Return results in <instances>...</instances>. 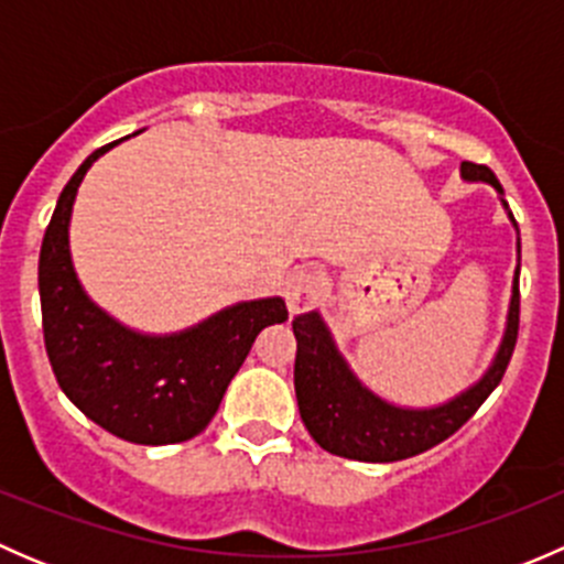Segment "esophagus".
<instances>
[{
	"label": "esophagus",
	"mask_w": 564,
	"mask_h": 564,
	"mask_svg": "<svg viewBox=\"0 0 564 564\" xmlns=\"http://www.w3.org/2000/svg\"><path fill=\"white\" fill-rule=\"evenodd\" d=\"M322 275H318L316 270H311V267L294 270L292 275L283 281V297H286L289 311L297 314V311H305L308 305H314L318 294H322Z\"/></svg>",
	"instance_id": "esophagus-1"
}]
</instances>
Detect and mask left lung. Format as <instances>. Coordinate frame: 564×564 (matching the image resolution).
<instances>
[{"mask_svg": "<svg viewBox=\"0 0 564 564\" xmlns=\"http://www.w3.org/2000/svg\"><path fill=\"white\" fill-rule=\"evenodd\" d=\"M460 180L486 182L499 193V202L508 209L505 191L488 166L460 163ZM508 218L516 226L513 213ZM521 261V240L516 242ZM519 270L513 275L508 322H505L502 344L475 384L460 390L436 406H398L379 392H373L351 371L349 360L340 355L327 322L318 311L294 316L292 329L297 338V360H294V392H297L300 417L314 436L318 447L340 458L366 460V464H390V460L412 458L431 451L434 445L453 436L480 403L502 382L505 368L513 357L519 338Z\"/></svg>", "mask_w": 564, "mask_h": 564, "instance_id": "obj_1", "label": "left lung"}]
</instances>
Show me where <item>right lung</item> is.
Wrapping results in <instances>:
<instances>
[{"mask_svg":"<svg viewBox=\"0 0 564 564\" xmlns=\"http://www.w3.org/2000/svg\"><path fill=\"white\" fill-rule=\"evenodd\" d=\"M95 150L59 193L40 248L43 338L62 392L93 423L133 445L193 440L218 412L256 335L289 318L281 297L235 303L180 333L150 335L89 300L70 256V215Z\"/></svg>","mask_w":564,"mask_h":564,"instance_id":"obj_1","label":"right lung"}]
</instances>
